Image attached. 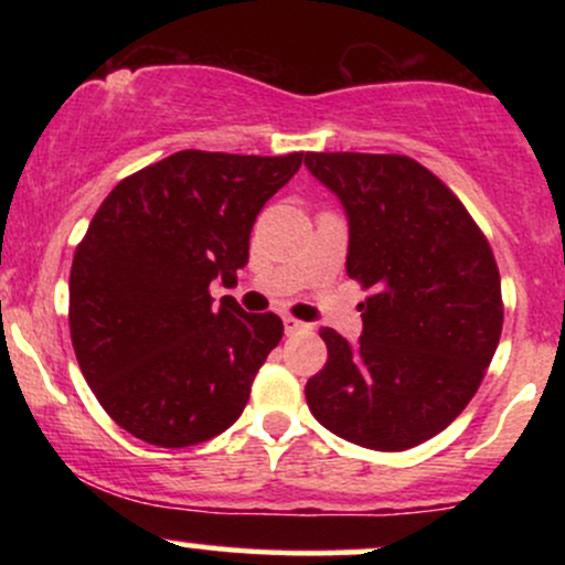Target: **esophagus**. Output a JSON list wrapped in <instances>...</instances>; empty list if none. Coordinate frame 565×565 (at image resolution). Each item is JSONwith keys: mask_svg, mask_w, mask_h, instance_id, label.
Masks as SVG:
<instances>
[{"mask_svg": "<svg viewBox=\"0 0 565 565\" xmlns=\"http://www.w3.org/2000/svg\"><path fill=\"white\" fill-rule=\"evenodd\" d=\"M284 329H287V334H297V332H305V329H308V323L291 319V316H284Z\"/></svg>", "mask_w": 565, "mask_h": 565, "instance_id": "obj_1", "label": "esophagus"}]
</instances>
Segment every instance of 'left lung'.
<instances>
[{"mask_svg":"<svg viewBox=\"0 0 565 565\" xmlns=\"http://www.w3.org/2000/svg\"><path fill=\"white\" fill-rule=\"evenodd\" d=\"M348 217V276L372 289L364 332L323 327L327 366L305 385L334 436L404 451L462 414L502 334V287L486 236L430 170L398 153H305Z\"/></svg>","mask_w":565,"mask_h":565,"instance_id":"1","label":"left lung"}]
</instances>
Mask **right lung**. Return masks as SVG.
I'll use <instances>...</instances> for the list:
<instances>
[{"instance_id":"right-lung-1","label":"right lung","mask_w":565,"mask_h":565,"mask_svg":"<svg viewBox=\"0 0 565 565\" xmlns=\"http://www.w3.org/2000/svg\"><path fill=\"white\" fill-rule=\"evenodd\" d=\"M302 153L178 151L108 193L76 246L68 323L95 398L135 438L183 449L242 417L252 380L281 342L276 313L215 305L236 284L257 215Z\"/></svg>"}]
</instances>
